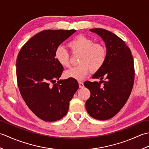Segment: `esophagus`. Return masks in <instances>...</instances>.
Returning <instances> with one entry per match:
<instances>
[{"label":"esophagus","instance_id":"obj_1","mask_svg":"<svg viewBox=\"0 0 149 149\" xmlns=\"http://www.w3.org/2000/svg\"><path fill=\"white\" fill-rule=\"evenodd\" d=\"M79 88H83L84 87V83L83 82L79 81Z\"/></svg>","mask_w":149,"mask_h":149}]
</instances>
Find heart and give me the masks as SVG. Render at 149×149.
<instances>
[{
  "instance_id": "1",
  "label": "heart",
  "mask_w": 149,
  "mask_h": 149,
  "mask_svg": "<svg viewBox=\"0 0 149 149\" xmlns=\"http://www.w3.org/2000/svg\"><path fill=\"white\" fill-rule=\"evenodd\" d=\"M68 48L73 53H80L79 65L72 67L64 73L66 78H72L80 81L91 72L99 71L106 62L107 51L102 44L95 43V41L83 35L75 37L68 43ZM54 57L59 64L67 67L70 65V54L62 47L55 50Z\"/></svg>"
}]
</instances>
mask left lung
<instances>
[{
    "label": "left lung",
    "mask_w": 149,
    "mask_h": 149,
    "mask_svg": "<svg viewBox=\"0 0 149 149\" xmlns=\"http://www.w3.org/2000/svg\"><path fill=\"white\" fill-rule=\"evenodd\" d=\"M90 31L105 43L107 58L102 67L92 76L99 79V83H84L91 93L85 105L91 117L105 120L116 115L130 96L134 79L133 58L131 50L116 34L100 28ZM102 82V87L100 86Z\"/></svg>",
    "instance_id": "1"
}]
</instances>
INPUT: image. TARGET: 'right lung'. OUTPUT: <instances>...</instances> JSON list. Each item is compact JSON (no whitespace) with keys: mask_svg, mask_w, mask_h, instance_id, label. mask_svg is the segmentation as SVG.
<instances>
[{"mask_svg":"<svg viewBox=\"0 0 149 149\" xmlns=\"http://www.w3.org/2000/svg\"><path fill=\"white\" fill-rule=\"evenodd\" d=\"M75 31H43L25 43L17 57V77L21 95L29 108L47 122L57 121L66 115L69 102L79 88L74 79H59L63 67L54 57L56 49Z\"/></svg>","mask_w":149,"mask_h":149,"instance_id":"add662e5","label":"right lung"}]
</instances>
